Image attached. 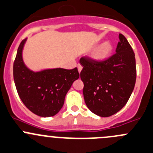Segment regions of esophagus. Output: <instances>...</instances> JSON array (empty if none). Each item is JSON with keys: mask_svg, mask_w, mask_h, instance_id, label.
I'll use <instances>...</instances> for the list:
<instances>
[{"mask_svg": "<svg viewBox=\"0 0 153 153\" xmlns=\"http://www.w3.org/2000/svg\"><path fill=\"white\" fill-rule=\"evenodd\" d=\"M77 68H78V71H79V73L81 72V71L82 70V66L80 65V64H78L77 65Z\"/></svg>", "mask_w": 153, "mask_h": 153, "instance_id": "34e87169", "label": "esophagus"}]
</instances>
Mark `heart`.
I'll use <instances>...</instances> for the list:
<instances>
[{
  "instance_id": "heart-1",
  "label": "heart",
  "mask_w": 153,
  "mask_h": 153,
  "mask_svg": "<svg viewBox=\"0 0 153 153\" xmlns=\"http://www.w3.org/2000/svg\"><path fill=\"white\" fill-rule=\"evenodd\" d=\"M113 52V46L110 42H104L93 52L92 58L98 62H103L108 59Z\"/></svg>"
}]
</instances>
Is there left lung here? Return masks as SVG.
<instances>
[{"label": "left lung", "instance_id": "1", "mask_svg": "<svg viewBox=\"0 0 153 153\" xmlns=\"http://www.w3.org/2000/svg\"><path fill=\"white\" fill-rule=\"evenodd\" d=\"M119 38L116 53L104 62L89 57L79 60L85 104L101 117L112 116L126 105L136 82L134 52L124 35L119 34Z\"/></svg>", "mask_w": 153, "mask_h": 153}]
</instances>
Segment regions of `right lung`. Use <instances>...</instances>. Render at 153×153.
I'll use <instances>...</instances> for the list:
<instances>
[{
    "label": "right lung",
    "instance_id": "add662e5",
    "mask_svg": "<svg viewBox=\"0 0 153 153\" xmlns=\"http://www.w3.org/2000/svg\"><path fill=\"white\" fill-rule=\"evenodd\" d=\"M26 39L20 43L13 64V78L20 99L37 116L49 117L62 108L73 82L79 77L77 68L47 69L39 72L29 70L22 59Z\"/></svg>",
    "mask_w": 153,
    "mask_h": 153
}]
</instances>
